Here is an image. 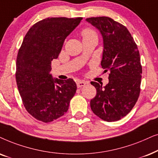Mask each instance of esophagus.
<instances>
[{
  "label": "esophagus",
  "mask_w": 158,
  "mask_h": 158,
  "mask_svg": "<svg viewBox=\"0 0 158 158\" xmlns=\"http://www.w3.org/2000/svg\"><path fill=\"white\" fill-rule=\"evenodd\" d=\"M86 84H87V82H86V81H77V85L78 88L84 87V86H85Z\"/></svg>",
  "instance_id": "obj_1"
}]
</instances>
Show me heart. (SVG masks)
<instances>
[{"mask_svg":"<svg viewBox=\"0 0 158 158\" xmlns=\"http://www.w3.org/2000/svg\"><path fill=\"white\" fill-rule=\"evenodd\" d=\"M93 34H94V31L89 29H85V30L82 31L83 37L89 36V35H93Z\"/></svg>","mask_w":158,"mask_h":158,"instance_id":"1","label":"heart"}]
</instances>
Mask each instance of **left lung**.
<instances>
[{
  "mask_svg": "<svg viewBox=\"0 0 158 158\" xmlns=\"http://www.w3.org/2000/svg\"><path fill=\"white\" fill-rule=\"evenodd\" d=\"M100 31L103 41L101 66L109 71L106 86L95 81L91 85L97 94L90 101L94 114L104 121H118L126 116L138 100L142 66L139 52L126 27L106 16L86 19Z\"/></svg>",
  "mask_w": 158,
  "mask_h": 158,
  "instance_id": "obj_1",
  "label": "left lung"
}]
</instances>
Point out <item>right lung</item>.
<instances>
[{
    "label": "right lung",
    "mask_w": 158,
    "mask_h": 158,
    "mask_svg": "<svg viewBox=\"0 0 158 158\" xmlns=\"http://www.w3.org/2000/svg\"><path fill=\"white\" fill-rule=\"evenodd\" d=\"M82 18H48L25 35L16 58V79L23 104L29 114L45 123L64 115L76 93L72 79L53 78L51 61L61 51L67 37Z\"/></svg>",
    "instance_id": "obj_1"
}]
</instances>
